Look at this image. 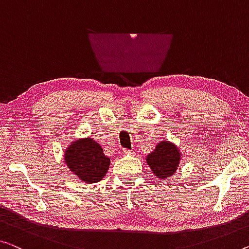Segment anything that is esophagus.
I'll return each mask as SVG.
<instances>
[{
  "mask_svg": "<svg viewBox=\"0 0 249 249\" xmlns=\"http://www.w3.org/2000/svg\"><path fill=\"white\" fill-rule=\"evenodd\" d=\"M131 150H129V149H124V150H122V154L124 155H130L131 154Z\"/></svg>",
  "mask_w": 249,
  "mask_h": 249,
  "instance_id": "obj_1",
  "label": "esophagus"
}]
</instances>
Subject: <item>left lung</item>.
Here are the masks:
<instances>
[{
    "mask_svg": "<svg viewBox=\"0 0 249 249\" xmlns=\"http://www.w3.org/2000/svg\"><path fill=\"white\" fill-rule=\"evenodd\" d=\"M147 163L158 178H169L177 170L180 161V151L174 143L162 141L147 156Z\"/></svg>",
    "mask_w": 249,
    "mask_h": 249,
    "instance_id": "8db88e82",
    "label": "left lung"
}]
</instances>
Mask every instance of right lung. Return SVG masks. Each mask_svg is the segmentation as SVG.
<instances>
[{
	"label": "right lung",
	"mask_w": 249,
	"mask_h": 249,
	"mask_svg": "<svg viewBox=\"0 0 249 249\" xmlns=\"http://www.w3.org/2000/svg\"><path fill=\"white\" fill-rule=\"evenodd\" d=\"M64 160L69 169L88 183L101 180L110 164V158L103 154L100 144L90 138L72 142L64 152Z\"/></svg>",
	"instance_id": "right-lung-1"
}]
</instances>
